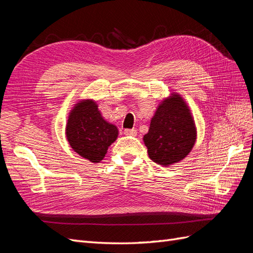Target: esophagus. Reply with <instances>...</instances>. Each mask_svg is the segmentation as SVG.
<instances>
[{"mask_svg": "<svg viewBox=\"0 0 253 253\" xmlns=\"http://www.w3.org/2000/svg\"><path fill=\"white\" fill-rule=\"evenodd\" d=\"M125 135H126V136H137V131L135 128H126V129H125Z\"/></svg>", "mask_w": 253, "mask_h": 253, "instance_id": "34e87169", "label": "esophagus"}]
</instances>
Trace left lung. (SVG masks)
<instances>
[{"label":"left lung","instance_id":"left-lung-1","mask_svg":"<svg viewBox=\"0 0 253 253\" xmlns=\"http://www.w3.org/2000/svg\"><path fill=\"white\" fill-rule=\"evenodd\" d=\"M196 138L197 129L189 105L181 95L172 91L159 102L142 139L153 162L169 167L189 155Z\"/></svg>","mask_w":253,"mask_h":253}]
</instances>
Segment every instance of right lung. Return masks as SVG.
Wrapping results in <instances>:
<instances>
[{
    "instance_id": "add662e5",
    "label": "right lung",
    "mask_w": 253,
    "mask_h": 253,
    "mask_svg": "<svg viewBox=\"0 0 253 253\" xmlns=\"http://www.w3.org/2000/svg\"><path fill=\"white\" fill-rule=\"evenodd\" d=\"M65 135L77 154L97 164L117 139L118 128L102 117L95 100L81 99L68 113Z\"/></svg>"
}]
</instances>
